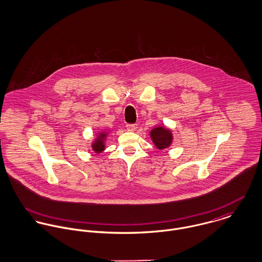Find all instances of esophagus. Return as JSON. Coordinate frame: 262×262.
Instances as JSON below:
<instances>
[{
	"label": "esophagus",
	"mask_w": 262,
	"mask_h": 262,
	"mask_svg": "<svg viewBox=\"0 0 262 262\" xmlns=\"http://www.w3.org/2000/svg\"><path fill=\"white\" fill-rule=\"evenodd\" d=\"M137 124H127L126 125V128H127V130L128 131H130V132H133V131H135L136 129H137Z\"/></svg>",
	"instance_id": "obj_1"
}]
</instances>
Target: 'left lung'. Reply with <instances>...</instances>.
Returning <instances> with one entry per match:
<instances>
[{
  "mask_svg": "<svg viewBox=\"0 0 262 262\" xmlns=\"http://www.w3.org/2000/svg\"><path fill=\"white\" fill-rule=\"evenodd\" d=\"M150 135H151V138H152L155 146L160 150L168 147L172 140L171 132L162 127L154 128L150 132Z\"/></svg>",
  "mask_w": 262,
  "mask_h": 262,
  "instance_id": "8db88e82",
  "label": "left lung"
}]
</instances>
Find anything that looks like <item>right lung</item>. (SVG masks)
Segmentation results:
<instances>
[{"label": "right lung", "mask_w": 262, "mask_h": 262, "mask_svg": "<svg viewBox=\"0 0 262 262\" xmlns=\"http://www.w3.org/2000/svg\"><path fill=\"white\" fill-rule=\"evenodd\" d=\"M105 133H101L99 138L95 141V143L93 144V149L95 150V152L100 153L103 150L105 149V145H104V138H105Z\"/></svg>", "instance_id": "obj_1"}]
</instances>
